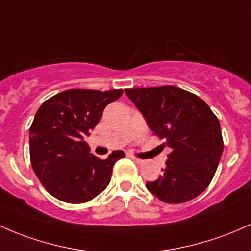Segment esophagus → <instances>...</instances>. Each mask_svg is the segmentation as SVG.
<instances>
[{"instance_id":"esophagus-1","label":"esophagus","mask_w":251,"mask_h":251,"mask_svg":"<svg viewBox=\"0 0 251 251\" xmlns=\"http://www.w3.org/2000/svg\"><path fill=\"white\" fill-rule=\"evenodd\" d=\"M130 157L132 159H133L134 162H136L137 164H143L144 163V161H143V159H140V158H137V157H134V156H132V155H130Z\"/></svg>"}]
</instances>
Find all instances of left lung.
<instances>
[{"label": "left lung", "instance_id": "1", "mask_svg": "<svg viewBox=\"0 0 251 251\" xmlns=\"http://www.w3.org/2000/svg\"><path fill=\"white\" fill-rule=\"evenodd\" d=\"M153 134L172 149L163 174L147 188L168 203L194 199L207 188L223 155L218 118L199 96L174 85L125 89Z\"/></svg>", "mask_w": 251, "mask_h": 251}]
</instances>
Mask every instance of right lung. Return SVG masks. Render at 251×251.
Returning a JSON list of instances; mask_svg holds the SVG:
<instances>
[{
    "instance_id": "1",
    "label": "right lung",
    "mask_w": 251,
    "mask_h": 251,
    "mask_svg": "<svg viewBox=\"0 0 251 251\" xmlns=\"http://www.w3.org/2000/svg\"><path fill=\"white\" fill-rule=\"evenodd\" d=\"M123 94L121 89H69L46 100L29 128L32 168L50 194L70 203L94 199L108 186L113 166L125 157L115 150L101 159L90 153L89 136L103 109Z\"/></svg>"
}]
</instances>
